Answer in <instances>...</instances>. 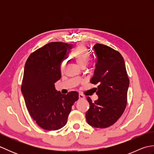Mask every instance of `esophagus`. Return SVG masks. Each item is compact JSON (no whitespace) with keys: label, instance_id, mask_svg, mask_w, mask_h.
Here are the masks:
<instances>
[{"label":"esophagus","instance_id":"1","mask_svg":"<svg viewBox=\"0 0 154 154\" xmlns=\"http://www.w3.org/2000/svg\"><path fill=\"white\" fill-rule=\"evenodd\" d=\"M79 99H85V96L83 95V94H79Z\"/></svg>","mask_w":154,"mask_h":154}]
</instances>
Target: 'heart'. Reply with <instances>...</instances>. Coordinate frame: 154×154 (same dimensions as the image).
I'll use <instances>...</instances> for the list:
<instances>
[{"label":"heart","instance_id":"obj_1","mask_svg":"<svg viewBox=\"0 0 154 154\" xmlns=\"http://www.w3.org/2000/svg\"><path fill=\"white\" fill-rule=\"evenodd\" d=\"M72 58L76 61L81 67H85L90 61V55L85 46L80 45L71 53Z\"/></svg>","mask_w":154,"mask_h":154}]
</instances>
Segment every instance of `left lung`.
I'll list each match as a JSON object with an SVG mask.
<instances>
[{
	"label": "left lung",
	"instance_id": "1",
	"mask_svg": "<svg viewBox=\"0 0 154 154\" xmlns=\"http://www.w3.org/2000/svg\"><path fill=\"white\" fill-rule=\"evenodd\" d=\"M92 50L96 65L91 83L98 85L99 99L93 102L87 97L90 108L86 112V120L91 126L105 128L113 125L126 109L129 78L119 51L100 44H96Z\"/></svg>",
	"mask_w": 154,
	"mask_h": 154
}]
</instances>
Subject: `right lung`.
<instances>
[{
  "label": "right lung",
  "mask_w": 154,
  "mask_h": 154,
  "mask_svg": "<svg viewBox=\"0 0 154 154\" xmlns=\"http://www.w3.org/2000/svg\"><path fill=\"white\" fill-rule=\"evenodd\" d=\"M72 44L50 42L32 52L26 62L21 91L27 109L38 125L46 130H57L67 123L76 91L61 94L54 83L61 79V64Z\"/></svg>",
  "instance_id": "right-lung-1"
}]
</instances>
